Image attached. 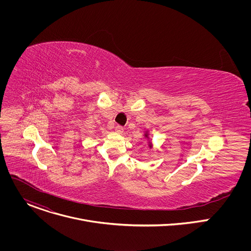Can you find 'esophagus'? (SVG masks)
<instances>
[{
  "label": "esophagus",
  "instance_id": "esophagus-1",
  "mask_svg": "<svg viewBox=\"0 0 251 251\" xmlns=\"http://www.w3.org/2000/svg\"><path fill=\"white\" fill-rule=\"evenodd\" d=\"M123 131H124L123 127H121V126H116V128H115V132H116L117 134H122V133H123Z\"/></svg>",
  "mask_w": 251,
  "mask_h": 251
}]
</instances>
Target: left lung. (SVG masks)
I'll return each instance as SVG.
<instances>
[{"mask_svg":"<svg viewBox=\"0 0 251 251\" xmlns=\"http://www.w3.org/2000/svg\"><path fill=\"white\" fill-rule=\"evenodd\" d=\"M144 137L148 140V147H149L150 149H152V148H153V143H152V141L150 140V137H149V130H146V131H145Z\"/></svg>","mask_w":251,"mask_h":251,"instance_id":"8db88e82","label":"left lung"}]
</instances>
